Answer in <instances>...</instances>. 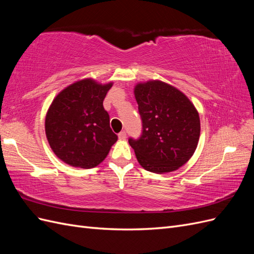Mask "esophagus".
I'll return each instance as SVG.
<instances>
[{
	"instance_id": "esophagus-1",
	"label": "esophagus",
	"mask_w": 254,
	"mask_h": 254,
	"mask_svg": "<svg viewBox=\"0 0 254 254\" xmlns=\"http://www.w3.org/2000/svg\"><path fill=\"white\" fill-rule=\"evenodd\" d=\"M126 136H127V133H126V131H124V130H123V131H121V132L119 133V137H120L121 140L126 139Z\"/></svg>"
}]
</instances>
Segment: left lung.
<instances>
[{
  "instance_id": "obj_1",
  "label": "left lung",
  "mask_w": 254,
  "mask_h": 254,
  "mask_svg": "<svg viewBox=\"0 0 254 254\" xmlns=\"http://www.w3.org/2000/svg\"><path fill=\"white\" fill-rule=\"evenodd\" d=\"M134 95L142 133L129 137L146 171L163 174L178 170L193 156L200 135V120L182 92L160 80L136 84Z\"/></svg>"
}]
</instances>
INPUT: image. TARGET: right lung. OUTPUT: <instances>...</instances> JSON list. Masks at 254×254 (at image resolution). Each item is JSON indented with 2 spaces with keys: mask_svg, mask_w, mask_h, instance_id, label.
Here are the masks:
<instances>
[{
  "mask_svg": "<svg viewBox=\"0 0 254 254\" xmlns=\"http://www.w3.org/2000/svg\"><path fill=\"white\" fill-rule=\"evenodd\" d=\"M111 87V82L83 79L61 91L53 101L45 118V133L54 153L66 164L94 167L117 142L103 106Z\"/></svg>",
  "mask_w": 254,
  "mask_h": 254,
  "instance_id": "1",
  "label": "right lung"
}]
</instances>
